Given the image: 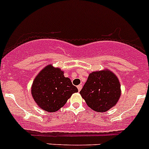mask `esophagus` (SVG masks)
I'll list each match as a JSON object with an SVG mask.
<instances>
[{
	"mask_svg": "<svg viewBox=\"0 0 149 149\" xmlns=\"http://www.w3.org/2000/svg\"><path fill=\"white\" fill-rule=\"evenodd\" d=\"M77 89H78V91H80V90H81V88H82V85H81V84H80V85L77 86Z\"/></svg>",
	"mask_w": 149,
	"mask_h": 149,
	"instance_id": "obj_1",
	"label": "esophagus"
}]
</instances>
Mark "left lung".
<instances>
[{
	"label": "left lung",
	"mask_w": 149,
	"mask_h": 149,
	"mask_svg": "<svg viewBox=\"0 0 149 149\" xmlns=\"http://www.w3.org/2000/svg\"><path fill=\"white\" fill-rule=\"evenodd\" d=\"M80 94L90 109L106 112L119 100L120 84L117 76L109 69L93 72L89 74Z\"/></svg>",
	"instance_id": "obj_1"
}]
</instances>
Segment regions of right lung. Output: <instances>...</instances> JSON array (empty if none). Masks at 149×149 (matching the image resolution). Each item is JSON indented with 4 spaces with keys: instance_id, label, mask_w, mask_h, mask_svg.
Wrapping results in <instances>:
<instances>
[{
    "instance_id": "obj_1",
    "label": "right lung",
    "mask_w": 149,
    "mask_h": 149,
    "mask_svg": "<svg viewBox=\"0 0 149 149\" xmlns=\"http://www.w3.org/2000/svg\"><path fill=\"white\" fill-rule=\"evenodd\" d=\"M63 72L52 65H46L35 77L32 95L38 106L48 112H55L62 108L72 94L78 91Z\"/></svg>"
}]
</instances>
